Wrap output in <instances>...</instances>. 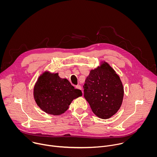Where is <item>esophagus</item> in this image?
<instances>
[{
    "instance_id": "esophagus-1",
    "label": "esophagus",
    "mask_w": 157,
    "mask_h": 157,
    "mask_svg": "<svg viewBox=\"0 0 157 157\" xmlns=\"http://www.w3.org/2000/svg\"><path fill=\"white\" fill-rule=\"evenodd\" d=\"M76 89H79V90H81V87L80 85H77L75 86Z\"/></svg>"
}]
</instances>
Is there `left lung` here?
Here are the masks:
<instances>
[{"label":"left lung","mask_w":157,"mask_h":157,"mask_svg":"<svg viewBox=\"0 0 157 157\" xmlns=\"http://www.w3.org/2000/svg\"><path fill=\"white\" fill-rule=\"evenodd\" d=\"M83 88L84 98L99 118L109 119L120 109L124 87L119 76L107 63L90 71Z\"/></svg>","instance_id":"8db88e82"}]
</instances>
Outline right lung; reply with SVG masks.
Here are the masks:
<instances>
[{
	"mask_svg": "<svg viewBox=\"0 0 157 157\" xmlns=\"http://www.w3.org/2000/svg\"><path fill=\"white\" fill-rule=\"evenodd\" d=\"M34 98L44 112L52 115H60L68 110L71 101L82 96L79 89H75L66 79L58 73L48 72L41 75L34 87Z\"/></svg>",
	"mask_w": 157,
	"mask_h": 157,
	"instance_id": "obj_1",
	"label": "right lung"
}]
</instances>
